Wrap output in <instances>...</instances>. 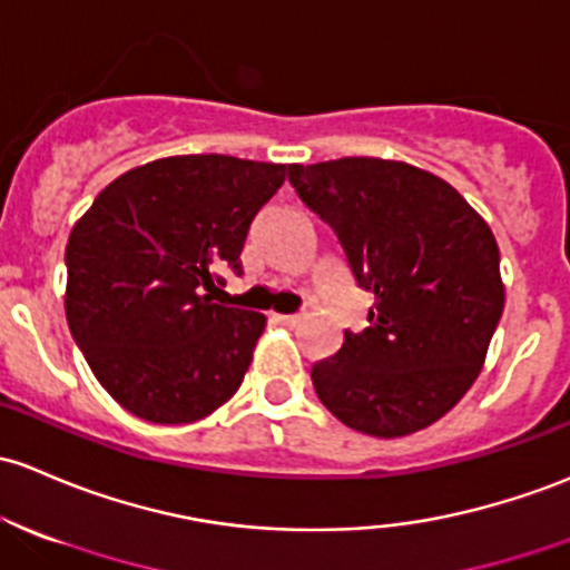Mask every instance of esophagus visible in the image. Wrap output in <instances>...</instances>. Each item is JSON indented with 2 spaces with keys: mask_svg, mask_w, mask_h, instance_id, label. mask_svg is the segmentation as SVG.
Instances as JSON below:
<instances>
[{
  "mask_svg": "<svg viewBox=\"0 0 570 570\" xmlns=\"http://www.w3.org/2000/svg\"><path fill=\"white\" fill-rule=\"evenodd\" d=\"M298 321H302L298 315H274V323H279V326H287V328L298 326Z\"/></svg>",
  "mask_w": 570,
  "mask_h": 570,
  "instance_id": "1",
  "label": "esophagus"
}]
</instances>
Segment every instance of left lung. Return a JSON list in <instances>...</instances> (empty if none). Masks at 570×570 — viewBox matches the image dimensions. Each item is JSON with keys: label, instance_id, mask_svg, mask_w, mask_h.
<instances>
[{"label": "left lung", "instance_id": "left-lung-1", "mask_svg": "<svg viewBox=\"0 0 570 570\" xmlns=\"http://www.w3.org/2000/svg\"><path fill=\"white\" fill-rule=\"evenodd\" d=\"M340 238L370 326L312 366L317 400L351 430L402 438L443 419L479 377L503 315L500 249L449 181L407 163L287 165Z\"/></svg>", "mask_w": 570, "mask_h": 570}]
</instances>
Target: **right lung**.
Segmentation results:
<instances>
[{"label":"right lung","mask_w":570,"mask_h":570,"mask_svg":"<svg viewBox=\"0 0 570 570\" xmlns=\"http://www.w3.org/2000/svg\"><path fill=\"white\" fill-rule=\"evenodd\" d=\"M287 165L165 157L102 189L65 249V312L102 389L151 424H193L236 394L266 317L212 291L242 274L255 214Z\"/></svg>","instance_id":"1"}]
</instances>
